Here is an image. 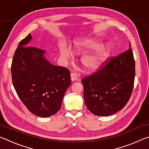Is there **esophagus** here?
<instances>
[{
  "label": "esophagus",
  "instance_id": "esophagus-1",
  "mask_svg": "<svg viewBox=\"0 0 149 149\" xmlns=\"http://www.w3.org/2000/svg\"><path fill=\"white\" fill-rule=\"evenodd\" d=\"M77 74H75V73H72L71 74V80L72 81H74L77 79Z\"/></svg>",
  "mask_w": 149,
  "mask_h": 149
}]
</instances>
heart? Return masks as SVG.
<instances>
[{
	"mask_svg": "<svg viewBox=\"0 0 149 149\" xmlns=\"http://www.w3.org/2000/svg\"><path fill=\"white\" fill-rule=\"evenodd\" d=\"M100 45V42L96 39H84L75 41L73 47L74 51L77 53H84L94 48L93 51L84 55L81 58V63L89 71H95L101 66L111 53L109 45ZM61 55L64 58L68 59L71 56L70 50L65 46H62L60 50Z\"/></svg>",
	"mask_w": 149,
	"mask_h": 149,
	"instance_id": "obj_1",
	"label": "heart"
}]
</instances>
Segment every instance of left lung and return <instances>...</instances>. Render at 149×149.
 Returning a JSON list of instances; mask_svg holds the SVG:
<instances>
[{"label":"left lung","instance_id":"left-lung-1","mask_svg":"<svg viewBox=\"0 0 149 149\" xmlns=\"http://www.w3.org/2000/svg\"><path fill=\"white\" fill-rule=\"evenodd\" d=\"M130 45L127 50L112 57L101 68L82 79L85 104L93 114L107 116L115 114L129 101L135 75Z\"/></svg>","mask_w":149,"mask_h":149}]
</instances>
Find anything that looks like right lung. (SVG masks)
<instances>
[{"label": "right lung", "instance_id": "add662e5", "mask_svg": "<svg viewBox=\"0 0 149 149\" xmlns=\"http://www.w3.org/2000/svg\"><path fill=\"white\" fill-rule=\"evenodd\" d=\"M31 34L19 42L12 59V79L20 100L33 114L47 118L61 108L63 97L71 84L67 68L50 64L45 50L27 45Z\"/></svg>", "mask_w": 149, "mask_h": 149}]
</instances>
